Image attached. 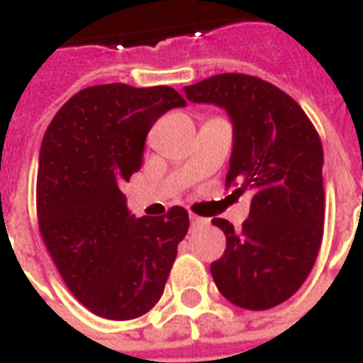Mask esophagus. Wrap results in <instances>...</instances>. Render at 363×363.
<instances>
[{"mask_svg":"<svg viewBox=\"0 0 363 363\" xmlns=\"http://www.w3.org/2000/svg\"><path fill=\"white\" fill-rule=\"evenodd\" d=\"M190 223H192V227H198V225H203L206 219H202V217L198 216H190Z\"/></svg>","mask_w":363,"mask_h":363,"instance_id":"esophagus-1","label":"esophagus"}]
</instances>
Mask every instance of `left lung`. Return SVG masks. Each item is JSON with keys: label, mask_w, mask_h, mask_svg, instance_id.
<instances>
[{"label": "left lung", "mask_w": 363, "mask_h": 363, "mask_svg": "<svg viewBox=\"0 0 363 363\" xmlns=\"http://www.w3.org/2000/svg\"><path fill=\"white\" fill-rule=\"evenodd\" d=\"M186 99L223 107L233 123V152L225 184L252 192L248 219L227 236L211 277L229 302L269 310L302 286L315 264L325 221L323 147L296 101L271 82L223 72L184 86Z\"/></svg>", "instance_id": "1"}]
</instances>
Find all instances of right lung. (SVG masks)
<instances>
[{"instance_id":"right-lung-1","label":"right lung","mask_w":363,"mask_h":363,"mask_svg":"<svg viewBox=\"0 0 363 363\" xmlns=\"http://www.w3.org/2000/svg\"><path fill=\"white\" fill-rule=\"evenodd\" d=\"M186 101L169 86H90L61 107L40 147L36 208L67 289L99 318L144 315L163 294L189 213L134 217L121 184L144 157L150 128Z\"/></svg>"}]
</instances>
